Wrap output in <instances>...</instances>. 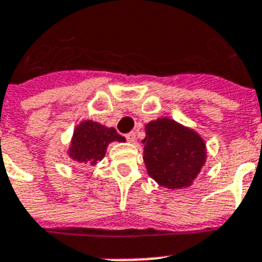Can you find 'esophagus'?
Here are the masks:
<instances>
[{"mask_svg":"<svg viewBox=\"0 0 262 262\" xmlns=\"http://www.w3.org/2000/svg\"><path fill=\"white\" fill-rule=\"evenodd\" d=\"M125 137H126V140L129 141V143H136V133H135V132H129V133H126V135H125Z\"/></svg>","mask_w":262,"mask_h":262,"instance_id":"obj_1","label":"esophagus"}]
</instances>
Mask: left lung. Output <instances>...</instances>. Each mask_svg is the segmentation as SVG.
I'll return each instance as SVG.
<instances>
[{
	"label": "left lung",
	"mask_w": 262,
	"mask_h": 262,
	"mask_svg": "<svg viewBox=\"0 0 262 262\" xmlns=\"http://www.w3.org/2000/svg\"><path fill=\"white\" fill-rule=\"evenodd\" d=\"M145 129L141 143L149 177L168 189L190 186L205 162L201 137L168 118L152 121Z\"/></svg>",
	"instance_id": "obj_1"
}]
</instances>
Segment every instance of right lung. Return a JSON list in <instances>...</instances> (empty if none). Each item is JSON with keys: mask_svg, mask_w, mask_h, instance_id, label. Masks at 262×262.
Returning a JSON list of instances; mask_svg holds the SVG:
<instances>
[{"mask_svg": "<svg viewBox=\"0 0 262 262\" xmlns=\"http://www.w3.org/2000/svg\"><path fill=\"white\" fill-rule=\"evenodd\" d=\"M111 141H123V137L114 127H104L100 123L85 121L76 127L69 155L80 163L94 166L103 159Z\"/></svg>", "mask_w": 262, "mask_h": 262, "instance_id": "1", "label": "right lung"}]
</instances>
